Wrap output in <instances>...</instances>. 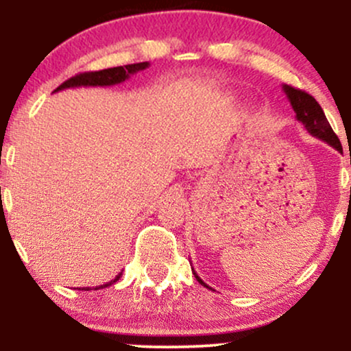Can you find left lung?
Segmentation results:
<instances>
[{
    "label": "left lung",
    "mask_w": 351,
    "mask_h": 351,
    "mask_svg": "<svg viewBox=\"0 0 351 351\" xmlns=\"http://www.w3.org/2000/svg\"><path fill=\"white\" fill-rule=\"evenodd\" d=\"M282 88H284L285 95H287L289 102H291L293 112H295V119L304 125L305 130H307L312 136H315V138L328 143L330 147H333L335 150L341 152L340 140H338L337 134L332 130V127H330L327 117H325L324 110H322L320 104H318L312 95L307 94V92L300 90V88L291 87L287 86V84H284ZM193 274H195L196 280H198L201 285L208 287V285L199 279L198 274L195 271H193Z\"/></svg>",
    "instance_id": "8db88e82"
}]
</instances>
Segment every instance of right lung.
<instances>
[{
	"instance_id": "add662e5",
	"label": "right lung",
	"mask_w": 351,
	"mask_h": 351,
	"mask_svg": "<svg viewBox=\"0 0 351 351\" xmlns=\"http://www.w3.org/2000/svg\"><path fill=\"white\" fill-rule=\"evenodd\" d=\"M148 66H150L148 62H138V64H128V66L110 67V69H104V71H97V72H84V74L74 75V77H71L69 80H66L64 84H60V86L56 88L54 92L64 90V88H71V87H97V86L99 87H107V86H115V84L125 82V80L130 77V75L136 74V72L147 69ZM120 276H122V272H120L114 280H110V282H107V284L95 287V291H97V289H104V287H108V285L115 284V282L120 279ZM82 291H88V287L82 289Z\"/></svg>"
}]
</instances>
